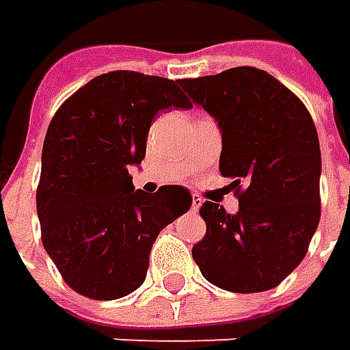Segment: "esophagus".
I'll return each instance as SVG.
<instances>
[{
	"label": "esophagus",
	"instance_id": "esophagus-1",
	"mask_svg": "<svg viewBox=\"0 0 350 350\" xmlns=\"http://www.w3.org/2000/svg\"><path fill=\"white\" fill-rule=\"evenodd\" d=\"M200 206H202V200H200V198H198V196H196V195H193V206H191V208L198 210V208H200Z\"/></svg>",
	"mask_w": 350,
	"mask_h": 350
}]
</instances>
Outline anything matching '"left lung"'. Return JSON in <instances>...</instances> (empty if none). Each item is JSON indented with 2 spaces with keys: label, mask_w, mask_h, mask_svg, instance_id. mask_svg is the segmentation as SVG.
Returning <instances> with one entry per match:
<instances>
[{
  "label": "left lung",
  "mask_w": 350,
  "mask_h": 350,
  "mask_svg": "<svg viewBox=\"0 0 350 350\" xmlns=\"http://www.w3.org/2000/svg\"><path fill=\"white\" fill-rule=\"evenodd\" d=\"M220 128V173L239 210L206 200V235L193 247L202 276L237 294L278 286L302 262L319 224L321 152L304 103L271 74L232 68L179 79ZM246 189L241 191V185Z\"/></svg>",
  "instance_id": "obj_1"
}]
</instances>
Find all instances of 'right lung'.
<instances>
[{
	"mask_svg": "<svg viewBox=\"0 0 350 350\" xmlns=\"http://www.w3.org/2000/svg\"><path fill=\"white\" fill-rule=\"evenodd\" d=\"M167 77L109 72L77 89L48 126L36 191L42 245L70 288L116 300L140 288L159 232L191 208L181 185L134 191L157 113L191 101Z\"/></svg>",
	"mask_w": 350,
	"mask_h": 350,
	"instance_id": "right-lung-1",
	"label": "right lung"
}]
</instances>
